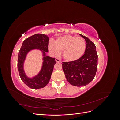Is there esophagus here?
Returning <instances> with one entry per match:
<instances>
[{"mask_svg":"<svg viewBox=\"0 0 120 120\" xmlns=\"http://www.w3.org/2000/svg\"><path fill=\"white\" fill-rule=\"evenodd\" d=\"M56 63L60 62V60L59 59H58V58H56Z\"/></svg>","mask_w":120,"mask_h":120,"instance_id":"esophagus-1","label":"esophagus"}]
</instances>
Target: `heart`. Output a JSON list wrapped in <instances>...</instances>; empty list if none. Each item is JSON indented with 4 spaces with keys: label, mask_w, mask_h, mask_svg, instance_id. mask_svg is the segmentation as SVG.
I'll return each mask as SVG.
<instances>
[{
    "label": "heart",
    "mask_w": 120,
    "mask_h": 120,
    "mask_svg": "<svg viewBox=\"0 0 120 120\" xmlns=\"http://www.w3.org/2000/svg\"><path fill=\"white\" fill-rule=\"evenodd\" d=\"M86 42L82 38L66 35L57 38L54 43L49 44V52L54 56H57L63 51L64 59L68 62L77 60L82 56L86 49Z\"/></svg>",
    "instance_id": "1"
}]
</instances>
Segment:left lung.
<instances>
[{"instance_id": "obj_1", "label": "left lung", "mask_w": 120, "mask_h": 120, "mask_svg": "<svg viewBox=\"0 0 120 120\" xmlns=\"http://www.w3.org/2000/svg\"><path fill=\"white\" fill-rule=\"evenodd\" d=\"M85 39L86 48L83 55L72 62H63V70L68 82L72 86H82L91 82L98 67V54L95 44L81 34Z\"/></svg>"}]
</instances>
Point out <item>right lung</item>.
<instances>
[{
    "mask_svg": "<svg viewBox=\"0 0 120 120\" xmlns=\"http://www.w3.org/2000/svg\"><path fill=\"white\" fill-rule=\"evenodd\" d=\"M49 38L47 35L37 34L31 36L23 41L19 53L17 68L21 80L29 88L38 89L44 88L49 83L56 63L55 58L46 56L49 52ZM37 49L41 52L43 64L39 73L32 77H29L25 73L24 64L27 54L31 50Z\"/></svg>",
    "mask_w": 120,
    "mask_h": 120,
    "instance_id": "1",
    "label": "right lung"
}]
</instances>
